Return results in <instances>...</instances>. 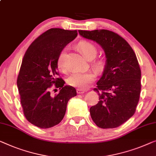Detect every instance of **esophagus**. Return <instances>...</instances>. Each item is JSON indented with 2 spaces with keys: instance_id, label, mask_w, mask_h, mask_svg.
<instances>
[{
  "instance_id": "1",
  "label": "esophagus",
  "mask_w": 156,
  "mask_h": 156,
  "mask_svg": "<svg viewBox=\"0 0 156 156\" xmlns=\"http://www.w3.org/2000/svg\"><path fill=\"white\" fill-rule=\"evenodd\" d=\"M85 91H86V90H84V89H76V93H77L78 94H83V93H84Z\"/></svg>"
}]
</instances>
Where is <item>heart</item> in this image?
<instances>
[{"mask_svg":"<svg viewBox=\"0 0 156 156\" xmlns=\"http://www.w3.org/2000/svg\"><path fill=\"white\" fill-rule=\"evenodd\" d=\"M76 48L89 60L94 59L98 53V49L96 46L88 41H82L79 42L76 45ZM65 58H66V51L65 49H63L60 52L57 58V62H56L58 69L62 72L66 70ZM92 65L97 70L101 72L105 68V60L102 58L94 60L92 62ZM96 76V74L94 71H88L85 73H74L67 79V83L69 86L77 87L79 89H86L94 82Z\"/></svg>","mask_w":156,"mask_h":156,"instance_id":"b5f03b06","label":"heart"}]
</instances>
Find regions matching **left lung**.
<instances>
[{"instance_id": "left-lung-1", "label": "left lung", "mask_w": 156, "mask_h": 156, "mask_svg": "<svg viewBox=\"0 0 156 156\" xmlns=\"http://www.w3.org/2000/svg\"><path fill=\"white\" fill-rule=\"evenodd\" d=\"M80 34L94 41L105 53L103 75L94 89L99 95L90 114L98 127H119L134 114L141 93V69L136 54L122 37L107 29L79 30Z\"/></svg>"}]
</instances>
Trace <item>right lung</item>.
I'll return each mask as SVG.
<instances>
[{"mask_svg":"<svg viewBox=\"0 0 156 156\" xmlns=\"http://www.w3.org/2000/svg\"><path fill=\"white\" fill-rule=\"evenodd\" d=\"M77 36L76 30L52 28L32 42L22 59L17 85L26 119L38 127L57 125L65 116L68 101L76 96L75 88L64 86L57 77V58L69 42ZM55 84L60 92L53 97L50 89Z\"/></svg>","mask_w":156,"mask_h":156,"instance_id":"obj_1","label":"right lung"}]
</instances>
